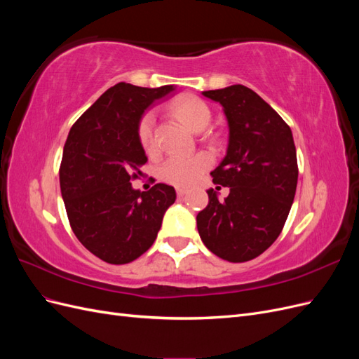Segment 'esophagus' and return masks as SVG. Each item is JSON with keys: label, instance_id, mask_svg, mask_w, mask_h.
Here are the masks:
<instances>
[{"label": "esophagus", "instance_id": "1", "mask_svg": "<svg viewBox=\"0 0 359 359\" xmlns=\"http://www.w3.org/2000/svg\"><path fill=\"white\" fill-rule=\"evenodd\" d=\"M177 194H178V198H184L187 194V190L186 189H177Z\"/></svg>", "mask_w": 359, "mask_h": 359}]
</instances>
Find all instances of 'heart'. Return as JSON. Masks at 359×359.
I'll list each match as a JSON object with an SVG mask.
<instances>
[{
    "label": "heart",
    "mask_w": 359,
    "mask_h": 359,
    "mask_svg": "<svg viewBox=\"0 0 359 359\" xmlns=\"http://www.w3.org/2000/svg\"><path fill=\"white\" fill-rule=\"evenodd\" d=\"M172 112L193 132H202L211 121V109L203 100L194 95L178 97L170 104ZM154 114L147 112L139 119L137 139L147 153H154L157 148L154 136ZM211 166V157L208 154L193 156H172L163 161L158 169L160 178L177 187H189L196 182L202 173Z\"/></svg>",
    "instance_id": "obj_1"
}]
</instances>
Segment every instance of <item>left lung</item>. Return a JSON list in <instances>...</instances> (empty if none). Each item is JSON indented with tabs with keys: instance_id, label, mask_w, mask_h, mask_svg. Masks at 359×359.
Segmentation results:
<instances>
[{
	"instance_id": "8db88e82",
	"label": "left lung",
	"mask_w": 359,
	"mask_h": 359,
	"mask_svg": "<svg viewBox=\"0 0 359 359\" xmlns=\"http://www.w3.org/2000/svg\"><path fill=\"white\" fill-rule=\"evenodd\" d=\"M202 94L223 106L229 126L226 157L211 177L231 191L219 201L208 190L210 202L196 217L198 231L215 256L247 262L262 255L286 223L298 182L295 144L283 118L247 86Z\"/></svg>"
}]
</instances>
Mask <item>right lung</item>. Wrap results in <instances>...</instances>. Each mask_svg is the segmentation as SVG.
I'll return each mask as SVG.
<instances>
[{"instance_id":"obj_1","label":"right lung","mask_w":359,"mask_h":359,"mask_svg":"<svg viewBox=\"0 0 359 359\" xmlns=\"http://www.w3.org/2000/svg\"><path fill=\"white\" fill-rule=\"evenodd\" d=\"M175 90L119 82L104 91L70 128L60 187L72 229L82 245L112 265L133 262L154 244L175 189L156 184L135 190L147 163L137 124L147 107Z\"/></svg>"}]
</instances>
